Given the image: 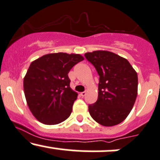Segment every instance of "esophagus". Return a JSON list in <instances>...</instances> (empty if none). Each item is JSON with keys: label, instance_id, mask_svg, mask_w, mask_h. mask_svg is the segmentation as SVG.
<instances>
[{"label": "esophagus", "instance_id": "34e87169", "mask_svg": "<svg viewBox=\"0 0 160 160\" xmlns=\"http://www.w3.org/2000/svg\"><path fill=\"white\" fill-rule=\"evenodd\" d=\"M86 95V92H80V95L82 96V97H84Z\"/></svg>", "mask_w": 160, "mask_h": 160}]
</instances>
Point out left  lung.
Listing matches in <instances>:
<instances>
[{"instance_id":"left-lung-1","label":"left lung","mask_w":160,"mask_h":160,"mask_svg":"<svg viewBox=\"0 0 160 160\" xmlns=\"http://www.w3.org/2000/svg\"><path fill=\"white\" fill-rule=\"evenodd\" d=\"M98 74V98L88 105L92 118L105 127L122 122L135 103L138 76L126 59L112 52L96 51L85 53Z\"/></svg>"}]
</instances>
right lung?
Listing matches in <instances>:
<instances>
[{
  "label": "right lung",
  "instance_id": "right-lung-1",
  "mask_svg": "<svg viewBox=\"0 0 160 160\" xmlns=\"http://www.w3.org/2000/svg\"><path fill=\"white\" fill-rule=\"evenodd\" d=\"M83 59L80 54L49 53L30 64L24 79V95L38 122L57 124L70 116L78 93L71 88L68 74Z\"/></svg>",
  "mask_w": 160,
  "mask_h": 160
}]
</instances>
